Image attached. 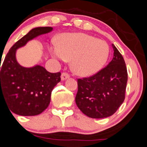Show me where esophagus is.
<instances>
[{"label": "esophagus", "mask_w": 147, "mask_h": 147, "mask_svg": "<svg viewBox=\"0 0 147 147\" xmlns=\"http://www.w3.org/2000/svg\"><path fill=\"white\" fill-rule=\"evenodd\" d=\"M69 78V75L67 73V72H63L61 75V80H65Z\"/></svg>", "instance_id": "34e87169"}]
</instances>
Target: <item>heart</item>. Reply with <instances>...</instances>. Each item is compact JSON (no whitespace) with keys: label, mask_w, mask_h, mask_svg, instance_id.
<instances>
[{"label":"heart","mask_w":147,"mask_h":147,"mask_svg":"<svg viewBox=\"0 0 147 147\" xmlns=\"http://www.w3.org/2000/svg\"><path fill=\"white\" fill-rule=\"evenodd\" d=\"M53 57L61 60L72 59L71 67L76 75H94L106 64L109 47L105 40L85 33H65L58 44L51 48Z\"/></svg>","instance_id":"1"}]
</instances>
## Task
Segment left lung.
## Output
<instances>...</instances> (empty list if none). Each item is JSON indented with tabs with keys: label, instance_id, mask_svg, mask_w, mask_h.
<instances>
[{
	"label": "left lung",
	"instance_id": "8db88e82",
	"mask_svg": "<svg viewBox=\"0 0 147 147\" xmlns=\"http://www.w3.org/2000/svg\"><path fill=\"white\" fill-rule=\"evenodd\" d=\"M114 56L106 67L89 78L78 79L77 106L91 118H105L116 112L125 99L127 72L124 59L112 45Z\"/></svg>",
	"mask_w": 147,
	"mask_h": 147
}]
</instances>
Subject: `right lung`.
Returning <instances> with one entry per match:
<instances>
[{"label": "right lung", "instance_id": "add662e5", "mask_svg": "<svg viewBox=\"0 0 147 147\" xmlns=\"http://www.w3.org/2000/svg\"><path fill=\"white\" fill-rule=\"evenodd\" d=\"M52 30L51 27L32 29L11 48L2 66L0 64V100H5L13 113L21 116L38 115L50 104L51 91L61 80V73H51L38 64L31 67L21 66L16 53L30 40Z\"/></svg>", "mask_w": 147, "mask_h": 147}]
</instances>
